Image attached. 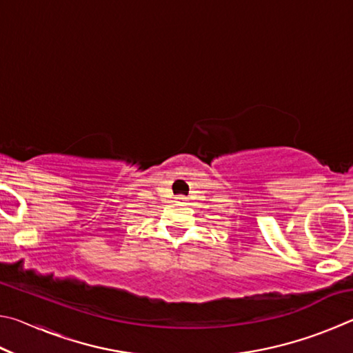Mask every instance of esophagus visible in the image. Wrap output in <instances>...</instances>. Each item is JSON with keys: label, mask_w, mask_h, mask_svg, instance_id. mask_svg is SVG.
<instances>
[{"label": "esophagus", "mask_w": 353, "mask_h": 353, "mask_svg": "<svg viewBox=\"0 0 353 353\" xmlns=\"http://www.w3.org/2000/svg\"><path fill=\"white\" fill-rule=\"evenodd\" d=\"M176 201H177V202H181V204H183V202L187 201V198H185V196H182V194H179L177 198H176Z\"/></svg>", "instance_id": "obj_1"}]
</instances>
